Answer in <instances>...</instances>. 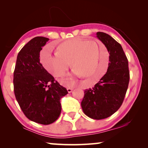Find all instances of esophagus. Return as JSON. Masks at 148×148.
<instances>
[{
  "label": "esophagus",
  "mask_w": 148,
  "mask_h": 148,
  "mask_svg": "<svg viewBox=\"0 0 148 148\" xmlns=\"http://www.w3.org/2000/svg\"><path fill=\"white\" fill-rule=\"evenodd\" d=\"M73 89H74V88H72V87H68V88H67V91H68L70 93V92H72V91Z\"/></svg>",
  "instance_id": "obj_1"
}]
</instances>
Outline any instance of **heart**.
<instances>
[{"label": "heart", "mask_w": 148, "mask_h": 148, "mask_svg": "<svg viewBox=\"0 0 148 148\" xmlns=\"http://www.w3.org/2000/svg\"><path fill=\"white\" fill-rule=\"evenodd\" d=\"M41 59L44 68L54 77L63 76L71 64L74 76L91 79L89 84L94 85L106 74L109 54L105 47L96 42L76 38L60 45L57 53H52L50 49H45ZM71 80L66 77L62 82L69 84Z\"/></svg>", "instance_id": "heart-1"}]
</instances>
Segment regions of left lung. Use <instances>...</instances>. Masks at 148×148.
<instances>
[{"mask_svg": "<svg viewBox=\"0 0 148 148\" xmlns=\"http://www.w3.org/2000/svg\"><path fill=\"white\" fill-rule=\"evenodd\" d=\"M97 37L110 54L108 68L92 88L85 90L81 106L87 116L99 120L111 116L121 106L130 75L128 59L121 44L104 32H97Z\"/></svg>", "mask_w": 148, "mask_h": 148, "instance_id": "obj_1", "label": "left lung"}]
</instances>
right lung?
I'll return each instance as SVG.
<instances>
[{"label": "right lung", "mask_w": 148, "mask_h": 148, "mask_svg": "<svg viewBox=\"0 0 148 148\" xmlns=\"http://www.w3.org/2000/svg\"><path fill=\"white\" fill-rule=\"evenodd\" d=\"M49 38L37 36L19 52L14 72V90L17 102L29 119L51 124L61 112L60 100L68 94L40 62V52Z\"/></svg>", "instance_id": "add662e5"}]
</instances>
